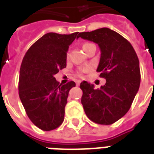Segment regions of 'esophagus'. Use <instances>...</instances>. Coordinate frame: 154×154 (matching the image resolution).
Wrapping results in <instances>:
<instances>
[{"label":"esophagus","mask_w":154,"mask_h":154,"mask_svg":"<svg viewBox=\"0 0 154 154\" xmlns=\"http://www.w3.org/2000/svg\"><path fill=\"white\" fill-rule=\"evenodd\" d=\"M80 83H81V81L80 80H77V81H76V85H77V86H79V85H80Z\"/></svg>","instance_id":"34e87169"}]
</instances>
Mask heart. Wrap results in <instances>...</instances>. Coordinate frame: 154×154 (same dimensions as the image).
<instances>
[{"instance_id":"1","label":"heart","mask_w":154,"mask_h":154,"mask_svg":"<svg viewBox=\"0 0 154 154\" xmlns=\"http://www.w3.org/2000/svg\"><path fill=\"white\" fill-rule=\"evenodd\" d=\"M88 43H86V44H83V48L86 47L87 45H88ZM69 57V53H67V57ZM89 70V67H81V68H79L78 70H77V74L79 75V76H81V75H82V74L84 73V72H87V71Z\"/></svg>"}]
</instances>
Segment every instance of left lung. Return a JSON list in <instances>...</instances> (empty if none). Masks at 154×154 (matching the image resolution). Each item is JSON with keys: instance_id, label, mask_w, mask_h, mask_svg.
Listing matches in <instances>:
<instances>
[{"instance_id": "left-lung-1", "label": "left lung", "mask_w": 154, "mask_h": 154, "mask_svg": "<svg viewBox=\"0 0 154 154\" xmlns=\"http://www.w3.org/2000/svg\"><path fill=\"white\" fill-rule=\"evenodd\" d=\"M79 37L99 45L101 54L97 71L106 80L97 90L86 81L81 83L85 113L97 124L111 125L128 112L139 91V58L129 41L110 29L82 32Z\"/></svg>"}]
</instances>
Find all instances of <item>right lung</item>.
Wrapping results in <instances>:
<instances>
[{"instance_id":"right-lung-1","label":"right lung","mask_w":154,"mask_h":154,"mask_svg":"<svg viewBox=\"0 0 154 154\" xmlns=\"http://www.w3.org/2000/svg\"><path fill=\"white\" fill-rule=\"evenodd\" d=\"M78 33H48L29 48L22 60L19 96L32 123L44 131L57 129L64 119L68 92L76 84L57 82L54 75L67 66V52Z\"/></svg>"}]
</instances>
